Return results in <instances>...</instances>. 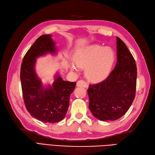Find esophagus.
<instances>
[{"instance_id": "esophagus-1", "label": "esophagus", "mask_w": 155, "mask_h": 155, "mask_svg": "<svg viewBox=\"0 0 155 155\" xmlns=\"http://www.w3.org/2000/svg\"><path fill=\"white\" fill-rule=\"evenodd\" d=\"M77 86H79V87H84V88H87L88 87V84L86 82L83 81V80H80L77 82Z\"/></svg>"}]
</instances>
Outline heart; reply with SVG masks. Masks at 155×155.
I'll return each instance as SVG.
<instances>
[{
	"label": "heart",
	"mask_w": 155,
	"mask_h": 155,
	"mask_svg": "<svg viewBox=\"0 0 155 155\" xmlns=\"http://www.w3.org/2000/svg\"><path fill=\"white\" fill-rule=\"evenodd\" d=\"M116 54L109 47L104 48L94 45L84 50L75 57L76 65L85 69L86 77L89 81L99 82L105 80L113 69ZM72 71H77L74 65H71Z\"/></svg>",
	"instance_id": "1"
}]
</instances>
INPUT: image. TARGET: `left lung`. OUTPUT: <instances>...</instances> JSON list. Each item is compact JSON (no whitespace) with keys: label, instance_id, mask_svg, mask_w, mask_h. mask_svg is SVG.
Returning <instances> with one entry per match:
<instances>
[{"label":"left lung","instance_id":"left-lung-1","mask_svg":"<svg viewBox=\"0 0 155 155\" xmlns=\"http://www.w3.org/2000/svg\"><path fill=\"white\" fill-rule=\"evenodd\" d=\"M117 63L105 80L89 85V109L101 121L118 120L127 112L135 99L137 66L126 45L117 37Z\"/></svg>","mask_w":155,"mask_h":155}]
</instances>
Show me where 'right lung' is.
I'll return each instance as SVG.
<instances>
[{
	"label": "right lung",
	"instance_id": "add662e5",
	"mask_svg": "<svg viewBox=\"0 0 155 155\" xmlns=\"http://www.w3.org/2000/svg\"><path fill=\"white\" fill-rule=\"evenodd\" d=\"M56 53L51 35H42L29 49L21 64L20 80L25 106L31 116L44 123H57L63 120L69 106L70 96L76 86V82L64 81L57 74L51 86L44 87L35 71L36 58Z\"/></svg>",
	"mask_w": 155,
	"mask_h": 155
}]
</instances>
